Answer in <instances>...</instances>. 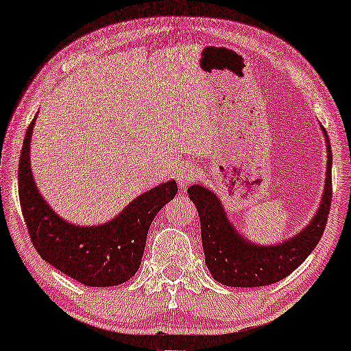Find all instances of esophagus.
I'll list each match as a JSON object with an SVG mask.
<instances>
[{"label":"esophagus","instance_id":"1","mask_svg":"<svg viewBox=\"0 0 351 351\" xmlns=\"http://www.w3.org/2000/svg\"><path fill=\"white\" fill-rule=\"evenodd\" d=\"M198 176V169L194 167H183L180 171H178L176 178L178 183V188L186 189L191 183L195 180V177Z\"/></svg>","mask_w":351,"mask_h":351}]
</instances>
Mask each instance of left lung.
<instances>
[{"instance_id":"1","label":"left lung","mask_w":351,"mask_h":351,"mask_svg":"<svg viewBox=\"0 0 351 351\" xmlns=\"http://www.w3.org/2000/svg\"><path fill=\"white\" fill-rule=\"evenodd\" d=\"M327 171L319 209L298 235L275 246H256L237 232L228 220L218 197L208 188L193 184L191 202L200 217L204 261L214 280L230 287H261L278 282L298 269L310 255L326 229L332 206V147L327 131Z\"/></svg>"}]
</instances>
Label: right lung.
Wrapping results in <instances>:
<instances>
[{
    "instance_id": "right-lung-1",
    "label": "right lung",
    "mask_w": 351,
    "mask_h": 351,
    "mask_svg": "<svg viewBox=\"0 0 351 351\" xmlns=\"http://www.w3.org/2000/svg\"><path fill=\"white\" fill-rule=\"evenodd\" d=\"M36 117L25 131L18 168V193L30 240L43 260L88 287L128 281L141 266L148 229L177 194L174 180L134 198L113 220L99 226H76L55 214L33 180L30 141Z\"/></svg>"
}]
</instances>
